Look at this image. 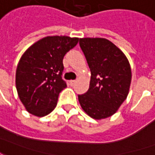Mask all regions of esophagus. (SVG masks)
<instances>
[{
	"instance_id": "1",
	"label": "esophagus",
	"mask_w": 155,
	"mask_h": 155,
	"mask_svg": "<svg viewBox=\"0 0 155 155\" xmlns=\"http://www.w3.org/2000/svg\"><path fill=\"white\" fill-rule=\"evenodd\" d=\"M75 83H76V81H70V84L71 86H73Z\"/></svg>"
}]
</instances>
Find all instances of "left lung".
Segmentation results:
<instances>
[{
    "label": "left lung",
    "mask_w": 155,
    "mask_h": 155,
    "mask_svg": "<svg viewBox=\"0 0 155 155\" xmlns=\"http://www.w3.org/2000/svg\"><path fill=\"white\" fill-rule=\"evenodd\" d=\"M80 46L91 75L87 92L78 94L79 102L93 119H105L118 110L129 94L130 63L123 52L106 39H80Z\"/></svg>",
    "instance_id": "8db88e82"
}]
</instances>
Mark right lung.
I'll list each match as a JSON object with an SVG mask.
<instances>
[{"mask_svg": "<svg viewBox=\"0 0 155 155\" xmlns=\"http://www.w3.org/2000/svg\"><path fill=\"white\" fill-rule=\"evenodd\" d=\"M79 38L47 36L29 47L19 61L15 85L26 110L35 116L47 115L57 104L59 94L67 86L62 79L63 59Z\"/></svg>", "mask_w": 155, "mask_h": 155, "instance_id": "1", "label": "right lung"}]
</instances>
